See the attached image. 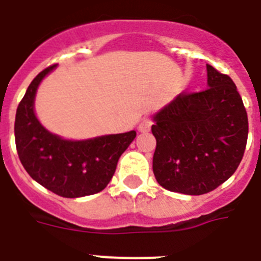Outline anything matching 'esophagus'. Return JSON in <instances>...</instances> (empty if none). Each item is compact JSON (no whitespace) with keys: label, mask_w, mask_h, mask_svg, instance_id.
Returning <instances> with one entry per match:
<instances>
[{"label":"esophagus","mask_w":261,"mask_h":261,"mask_svg":"<svg viewBox=\"0 0 261 261\" xmlns=\"http://www.w3.org/2000/svg\"><path fill=\"white\" fill-rule=\"evenodd\" d=\"M151 125H152L151 118H149V116H145V118L141 120L140 125H138V130H140V132H142V133L149 132L150 129H151Z\"/></svg>","instance_id":"esophagus-1"}]
</instances>
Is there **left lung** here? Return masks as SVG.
Wrapping results in <instances>:
<instances>
[{
	"instance_id": "8db88e82",
	"label": "left lung",
	"mask_w": 261,
	"mask_h": 261,
	"mask_svg": "<svg viewBox=\"0 0 261 261\" xmlns=\"http://www.w3.org/2000/svg\"><path fill=\"white\" fill-rule=\"evenodd\" d=\"M208 88L182 92L154 116L155 178L164 189L202 195L240 166L248 136L247 112L236 84L207 64Z\"/></svg>"
}]
</instances>
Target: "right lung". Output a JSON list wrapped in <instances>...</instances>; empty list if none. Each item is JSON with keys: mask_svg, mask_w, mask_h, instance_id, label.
I'll list each match as a JSON object with an SVG mask.
<instances>
[{"mask_svg": "<svg viewBox=\"0 0 261 261\" xmlns=\"http://www.w3.org/2000/svg\"><path fill=\"white\" fill-rule=\"evenodd\" d=\"M56 66L38 73L16 110L15 145L19 159L31 177L64 198L92 195L111 181L118 160L136 138L135 130L87 141H67L51 135L33 111L38 84Z\"/></svg>", "mask_w": 261, "mask_h": 261, "instance_id": "add662e5", "label": "right lung"}]
</instances>
